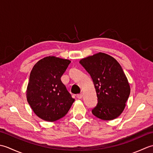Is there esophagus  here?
Listing matches in <instances>:
<instances>
[{"label":"esophagus","mask_w":153,"mask_h":153,"mask_svg":"<svg viewBox=\"0 0 153 153\" xmlns=\"http://www.w3.org/2000/svg\"><path fill=\"white\" fill-rule=\"evenodd\" d=\"M82 97H83V93L78 94V95H77V99H82Z\"/></svg>","instance_id":"34e87169"}]
</instances>
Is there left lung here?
Listing matches in <instances>:
<instances>
[{
    "label": "left lung",
    "instance_id": "1",
    "mask_svg": "<svg viewBox=\"0 0 153 153\" xmlns=\"http://www.w3.org/2000/svg\"><path fill=\"white\" fill-rule=\"evenodd\" d=\"M79 63L91 77L98 98L93 114L102 120L118 118L125 108L131 90L120 64L103 53L82 58Z\"/></svg>",
    "mask_w": 153,
    "mask_h": 153
}]
</instances>
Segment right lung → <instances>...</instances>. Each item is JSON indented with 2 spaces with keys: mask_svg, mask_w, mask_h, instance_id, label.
<instances>
[{
  "mask_svg": "<svg viewBox=\"0 0 153 153\" xmlns=\"http://www.w3.org/2000/svg\"><path fill=\"white\" fill-rule=\"evenodd\" d=\"M70 62L68 59L49 56L39 60L32 68L26 98L41 119L56 121L66 114L74 102L60 79Z\"/></svg>",
  "mask_w": 153,
  "mask_h": 153,
  "instance_id": "1",
  "label": "right lung"
}]
</instances>
